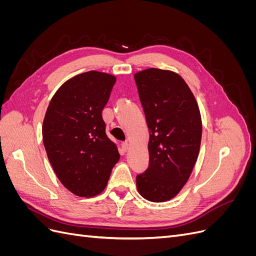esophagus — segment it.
Instances as JSON below:
<instances>
[{"label": "esophagus", "instance_id": "obj_1", "mask_svg": "<svg viewBox=\"0 0 256 256\" xmlns=\"http://www.w3.org/2000/svg\"><path fill=\"white\" fill-rule=\"evenodd\" d=\"M128 148H129V143L128 142H122V152H127L128 150Z\"/></svg>", "mask_w": 256, "mask_h": 256}]
</instances>
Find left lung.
Segmentation results:
<instances>
[{
	"label": "left lung",
	"instance_id": "8db88e82",
	"mask_svg": "<svg viewBox=\"0 0 256 256\" xmlns=\"http://www.w3.org/2000/svg\"><path fill=\"white\" fill-rule=\"evenodd\" d=\"M150 129V164L136 175L140 194L150 202L171 200L194 166L202 138L196 98L180 76L150 68L134 74Z\"/></svg>",
	"mask_w": 256,
	"mask_h": 256
}]
</instances>
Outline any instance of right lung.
Returning a JSON list of instances; mask_svg holds the SVG:
<instances>
[{
  "label": "right lung",
  "instance_id": "right-lung-1",
  "mask_svg": "<svg viewBox=\"0 0 256 256\" xmlns=\"http://www.w3.org/2000/svg\"><path fill=\"white\" fill-rule=\"evenodd\" d=\"M115 81V76L94 70L76 76L58 90L46 112L47 156L60 182L76 196L102 192L120 160L102 118Z\"/></svg>",
  "mask_w": 256,
  "mask_h": 256
}]
</instances>
